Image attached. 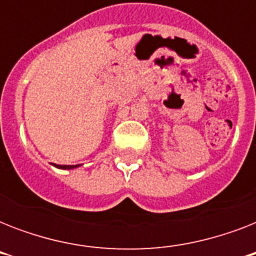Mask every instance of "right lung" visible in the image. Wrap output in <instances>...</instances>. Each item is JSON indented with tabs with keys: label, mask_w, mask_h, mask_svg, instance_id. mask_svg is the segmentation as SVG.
I'll return each instance as SVG.
<instances>
[{
	"label": "right lung",
	"mask_w": 256,
	"mask_h": 256,
	"mask_svg": "<svg viewBox=\"0 0 256 256\" xmlns=\"http://www.w3.org/2000/svg\"><path fill=\"white\" fill-rule=\"evenodd\" d=\"M56 168H68V170H70V168H77V164H54Z\"/></svg>",
	"instance_id": "right-lung-1"
}]
</instances>
